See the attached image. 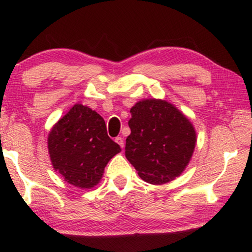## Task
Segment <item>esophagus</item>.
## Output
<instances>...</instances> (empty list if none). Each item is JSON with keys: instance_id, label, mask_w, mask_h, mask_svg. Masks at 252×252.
I'll use <instances>...</instances> for the list:
<instances>
[{"instance_id": "obj_1", "label": "esophagus", "mask_w": 252, "mask_h": 252, "mask_svg": "<svg viewBox=\"0 0 252 252\" xmlns=\"http://www.w3.org/2000/svg\"><path fill=\"white\" fill-rule=\"evenodd\" d=\"M116 142L117 143H118L119 144V146L120 147H122V148H124V139H123V137H120V136H118V137H116Z\"/></svg>"}]
</instances>
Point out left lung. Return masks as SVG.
<instances>
[{
  "instance_id": "8db88e82",
  "label": "left lung",
  "mask_w": 252,
  "mask_h": 252,
  "mask_svg": "<svg viewBox=\"0 0 252 252\" xmlns=\"http://www.w3.org/2000/svg\"><path fill=\"white\" fill-rule=\"evenodd\" d=\"M130 113L125 156L140 178L161 185L179 177L196 146L190 120L165 99H142Z\"/></svg>"
}]
</instances>
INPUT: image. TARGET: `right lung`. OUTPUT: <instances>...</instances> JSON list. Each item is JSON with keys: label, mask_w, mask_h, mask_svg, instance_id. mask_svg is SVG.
<instances>
[{"label": "right lung", "mask_w": 252, "mask_h": 252, "mask_svg": "<svg viewBox=\"0 0 252 252\" xmlns=\"http://www.w3.org/2000/svg\"><path fill=\"white\" fill-rule=\"evenodd\" d=\"M51 164L67 184L91 189L101 180L104 167L120 153L106 133L104 119L82 104H74L48 135Z\"/></svg>", "instance_id": "1"}]
</instances>
